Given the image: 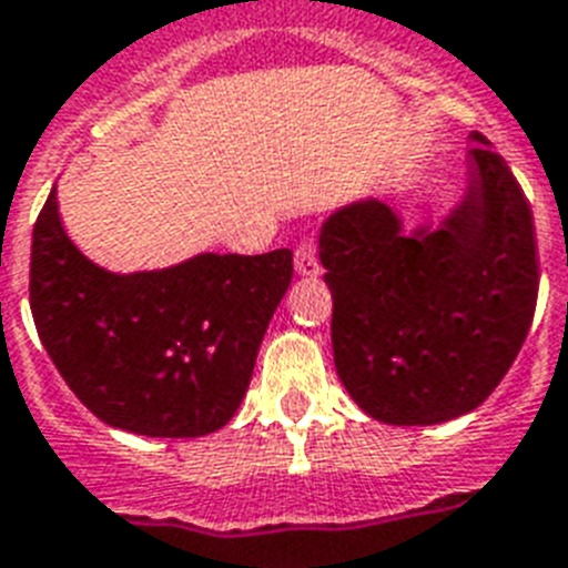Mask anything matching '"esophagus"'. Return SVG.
Listing matches in <instances>:
<instances>
[{
    "mask_svg": "<svg viewBox=\"0 0 568 568\" xmlns=\"http://www.w3.org/2000/svg\"><path fill=\"white\" fill-rule=\"evenodd\" d=\"M294 268L300 276H317L321 274V262H317V242L315 236H303L297 253H294Z\"/></svg>",
    "mask_w": 568,
    "mask_h": 568,
    "instance_id": "1",
    "label": "esophagus"
}]
</instances>
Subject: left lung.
Segmentation results:
<instances>
[{"instance_id":"8db88e82","label":"left lung","mask_w":568,"mask_h":568,"mask_svg":"<svg viewBox=\"0 0 568 568\" xmlns=\"http://www.w3.org/2000/svg\"><path fill=\"white\" fill-rule=\"evenodd\" d=\"M473 140L469 192L440 230L405 236L382 201L344 206L321 230L335 371L390 426H435L478 408L531 329V204L487 136Z\"/></svg>"}]
</instances>
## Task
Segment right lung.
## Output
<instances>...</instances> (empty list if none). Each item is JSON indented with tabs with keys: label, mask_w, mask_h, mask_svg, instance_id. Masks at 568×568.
Returning a JSON list of instances; mask_svg holds the SVG:
<instances>
[{
	"label": "right lung",
	"mask_w": 568,
	"mask_h": 568,
	"mask_svg": "<svg viewBox=\"0 0 568 568\" xmlns=\"http://www.w3.org/2000/svg\"><path fill=\"white\" fill-rule=\"evenodd\" d=\"M292 274L288 247L110 274L69 242L52 189L34 221L29 297L45 353L101 423L201 437L236 414Z\"/></svg>",
	"instance_id": "1"
}]
</instances>
